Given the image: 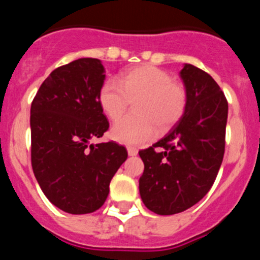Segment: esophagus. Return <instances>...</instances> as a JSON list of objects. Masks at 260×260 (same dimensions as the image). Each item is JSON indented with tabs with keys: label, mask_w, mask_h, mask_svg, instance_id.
I'll use <instances>...</instances> for the list:
<instances>
[{
	"label": "esophagus",
	"mask_w": 260,
	"mask_h": 260,
	"mask_svg": "<svg viewBox=\"0 0 260 260\" xmlns=\"http://www.w3.org/2000/svg\"><path fill=\"white\" fill-rule=\"evenodd\" d=\"M127 153H128V156H137L138 150L135 148V147H127Z\"/></svg>",
	"instance_id": "1"
}]
</instances>
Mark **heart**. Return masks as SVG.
Masks as SVG:
<instances>
[{"label":"heart","instance_id":"obj_1","mask_svg":"<svg viewBox=\"0 0 260 260\" xmlns=\"http://www.w3.org/2000/svg\"><path fill=\"white\" fill-rule=\"evenodd\" d=\"M134 102V116L114 123L110 138L123 144L146 143L158 132L173 127L183 116L187 95L182 84L151 65L128 69L116 80H105L99 89V104L108 118H121Z\"/></svg>","mask_w":260,"mask_h":260}]
</instances>
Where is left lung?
Listing matches in <instances>:
<instances>
[{
	"label": "left lung",
	"mask_w": 260,
	"mask_h": 260,
	"mask_svg": "<svg viewBox=\"0 0 260 260\" xmlns=\"http://www.w3.org/2000/svg\"><path fill=\"white\" fill-rule=\"evenodd\" d=\"M180 77L187 95L183 116L162 139L139 151L144 172L139 192L157 215H174L210 191L225 151L228 103L213 78L185 63Z\"/></svg>",
	"instance_id": "1"
}]
</instances>
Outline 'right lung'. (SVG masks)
<instances>
[{"label":"right lung","instance_id":"right-lung-1","mask_svg":"<svg viewBox=\"0 0 260 260\" xmlns=\"http://www.w3.org/2000/svg\"><path fill=\"white\" fill-rule=\"evenodd\" d=\"M104 80L100 59H75L50 73L31 104L32 169L50 203L71 215L102 207L127 158L116 142L89 144L109 127L99 104Z\"/></svg>","mask_w":260,"mask_h":260}]
</instances>
